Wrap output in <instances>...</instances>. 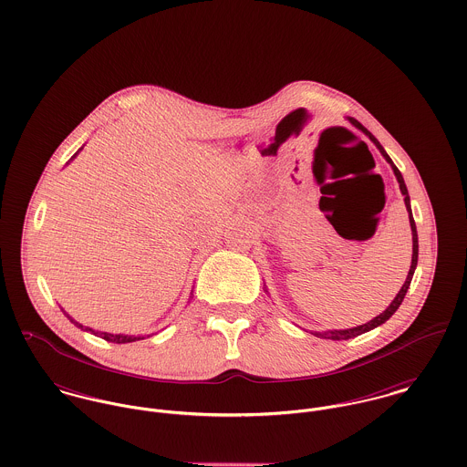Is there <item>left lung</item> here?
<instances>
[{"instance_id":"left-lung-1","label":"left lung","mask_w":467,"mask_h":467,"mask_svg":"<svg viewBox=\"0 0 467 467\" xmlns=\"http://www.w3.org/2000/svg\"><path fill=\"white\" fill-rule=\"evenodd\" d=\"M356 130H359L361 133L367 134L368 138H370V141L379 149V152L383 154V158L390 163V167H392V171H394V174H396V178H398V183H400V194L404 196V204H406V210H408V219H410V228H411V243H413V248H411V265H410V271H408V276H406V280H404V284H402V287L400 289V293L396 295V298L390 302V306L379 315V317H376V318H372L370 322H367V324H363V326H358V327H352V329H341V331H337V329H334V331H324V333H313L315 336H318V337H326V339H334V341H339V339H348V337H356V336H359V334L368 333V331H372V329H376V327H379L381 324H385L398 309H400V302H402V298H404V295H406V291H408V287H410V282H411V276H413V273H415V267H417V257H419V239H417V228H415V221H413V215H411V206H410V196H408V189H406V185H404V180H402V174L400 172V169L394 165V161L390 160V156L387 154V150L383 149V145L378 141V138L374 136V134L370 133L367 128H363L358 120H354V119H347Z\"/></svg>"}]
</instances>
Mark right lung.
Returning <instances> with one entry per match:
<instances>
[{
	"instance_id": "right-lung-1",
	"label": "right lung",
	"mask_w": 467,
	"mask_h": 467,
	"mask_svg": "<svg viewBox=\"0 0 467 467\" xmlns=\"http://www.w3.org/2000/svg\"><path fill=\"white\" fill-rule=\"evenodd\" d=\"M82 149V147H80ZM78 149V150H80ZM78 150L71 156V160L78 154ZM65 315L67 317V320L71 322V324H75L77 327H80L82 331H86V333L95 334V336H99V337H102V339H106V341H113V343H131V341H138V339H143V336H131V334H111V333H100V331H93L91 327H86V326H82V324H78V322H75L69 315H67L65 309H61Z\"/></svg>"
}]
</instances>
